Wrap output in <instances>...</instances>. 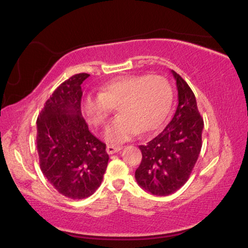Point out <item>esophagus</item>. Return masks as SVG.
<instances>
[{
    "mask_svg": "<svg viewBox=\"0 0 248 248\" xmlns=\"http://www.w3.org/2000/svg\"><path fill=\"white\" fill-rule=\"evenodd\" d=\"M120 149H121V147H119V146H114V145H108V147H106V152H108V155H113L115 153H118Z\"/></svg>",
    "mask_w": 248,
    "mask_h": 248,
    "instance_id": "obj_1",
    "label": "esophagus"
}]
</instances>
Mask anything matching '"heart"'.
I'll return each mask as SVG.
<instances>
[{
  "label": "heart",
  "mask_w": 248,
  "mask_h": 248,
  "mask_svg": "<svg viewBox=\"0 0 248 248\" xmlns=\"http://www.w3.org/2000/svg\"><path fill=\"white\" fill-rule=\"evenodd\" d=\"M172 104V89L162 76L149 74L119 77L101 87L100 94H87L80 108L87 121L99 127L105 124L113 106L119 115L106 127L109 143H123L138 134L156 130L166 119Z\"/></svg>",
  "instance_id": "b5f03b06"
}]
</instances>
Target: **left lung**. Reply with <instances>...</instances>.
<instances>
[{"label": "left lung", "mask_w": 248, "mask_h": 248, "mask_svg": "<svg viewBox=\"0 0 248 248\" xmlns=\"http://www.w3.org/2000/svg\"><path fill=\"white\" fill-rule=\"evenodd\" d=\"M178 104L161 133L140 145L142 161L135 171L139 185L155 196H169L185 185L202 147L204 123L195 93L175 71Z\"/></svg>", "instance_id": "8db88e82"}]
</instances>
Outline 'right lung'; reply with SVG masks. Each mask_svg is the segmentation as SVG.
Wrapping results in <instances>:
<instances>
[{
    "instance_id": "add662e5",
    "label": "right lung",
    "mask_w": 248,
    "mask_h": 248,
    "mask_svg": "<svg viewBox=\"0 0 248 248\" xmlns=\"http://www.w3.org/2000/svg\"><path fill=\"white\" fill-rule=\"evenodd\" d=\"M89 76L79 73L62 82L36 120L42 172L58 192L74 200L93 195L109 159L106 145L90 132L81 115V84Z\"/></svg>"
}]
</instances>
